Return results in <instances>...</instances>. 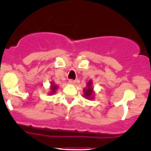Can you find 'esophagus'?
<instances>
[{"label":"esophagus","mask_w":151,"mask_h":151,"mask_svg":"<svg viewBox=\"0 0 151 151\" xmlns=\"http://www.w3.org/2000/svg\"><path fill=\"white\" fill-rule=\"evenodd\" d=\"M68 83H69L71 85H74V84H75L76 81H75V80H69Z\"/></svg>","instance_id":"34e87169"}]
</instances>
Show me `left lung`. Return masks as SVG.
I'll return each instance as SVG.
<instances>
[{
  "mask_svg": "<svg viewBox=\"0 0 151 151\" xmlns=\"http://www.w3.org/2000/svg\"><path fill=\"white\" fill-rule=\"evenodd\" d=\"M84 92V97L88 99H93V82L92 80H90L87 83L86 87L83 90Z\"/></svg>",
  "mask_w": 151,
  "mask_h": 151,
  "instance_id": "1",
  "label": "left lung"
}]
</instances>
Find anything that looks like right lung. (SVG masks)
Segmentation results:
<instances>
[{"mask_svg":"<svg viewBox=\"0 0 151 151\" xmlns=\"http://www.w3.org/2000/svg\"><path fill=\"white\" fill-rule=\"evenodd\" d=\"M51 88H50V90H51V93H50V94H54L55 93L56 90L58 89V86L57 85H55L54 83V82H52L51 83Z\"/></svg>","mask_w":151,"mask_h":151,"instance_id":"obj_1","label":"right lung"}]
</instances>
